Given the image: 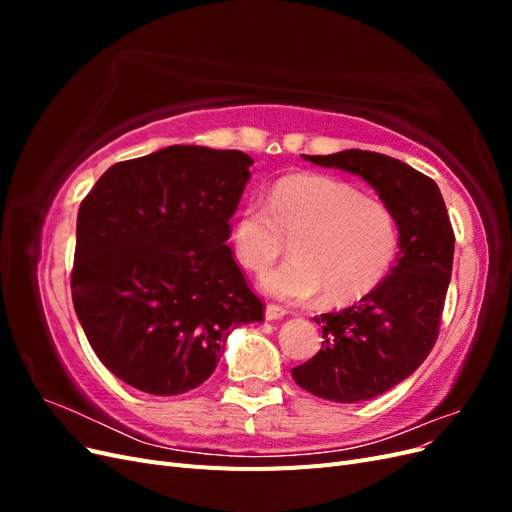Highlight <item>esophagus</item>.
I'll use <instances>...</instances> for the list:
<instances>
[{
  "mask_svg": "<svg viewBox=\"0 0 512 512\" xmlns=\"http://www.w3.org/2000/svg\"><path fill=\"white\" fill-rule=\"evenodd\" d=\"M284 316H286V309L284 307L273 305V303L267 305V309H265V318L267 320H282Z\"/></svg>",
  "mask_w": 512,
  "mask_h": 512,
  "instance_id": "34e87169",
  "label": "esophagus"
}]
</instances>
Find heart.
<instances>
[{
  "mask_svg": "<svg viewBox=\"0 0 512 512\" xmlns=\"http://www.w3.org/2000/svg\"><path fill=\"white\" fill-rule=\"evenodd\" d=\"M292 260L262 277L275 299L303 303L324 297L348 303L365 297L389 273L399 228L391 207L329 175H290L269 190L267 203L250 200L230 224L237 260L267 271L286 252Z\"/></svg>",
  "mask_w": 512,
  "mask_h": 512,
  "instance_id": "heart-1",
  "label": "heart"
}]
</instances>
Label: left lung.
<instances>
[{"label":"left lung","mask_w":512,"mask_h":512,"mask_svg":"<svg viewBox=\"0 0 512 512\" xmlns=\"http://www.w3.org/2000/svg\"><path fill=\"white\" fill-rule=\"evenodd\" d=\"M305 160L363 177L391 207L399 228L391 273L361 303L316 318L322 324V348L292 369L301 389L337 404H354L412 376L436 344L455 232L436 181L406 162L361 149Z\"/></svg>","instance_id":"1"}]
</instances>
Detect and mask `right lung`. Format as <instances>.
I'll use <instances>...</instances> for the list:
<instances>
[{"label":"right lung","instance_id":"add662e5","mask_svg":"<svg viewBox=\"0 0 512 512\" xmlns=\"http://www.w3.org/2000/svg\"><path fill=\"white\" fill-rule=\"evenodd\" d=\"M252 164L173 145L113 164L83 198L72 303L98 359L134 389H196L230 331L265 318L226 245Z\"/></svg>","mask_w":512,"mask_h":512}]
</instances>
